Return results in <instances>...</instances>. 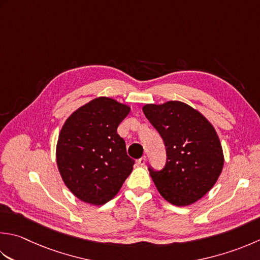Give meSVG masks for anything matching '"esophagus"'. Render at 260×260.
I'll return each mask as SVG.
<instances>
[{"label": "esophagus", "mask_w": 260, "mask_h": 260, "mask_svg": "<svg viewBox=\"0 0 260 260\" xmlns=\"http://www.w3.org/2000/svg\"><path fill=\"white\" fill-rule=\"evenodd\" d=\"M145 162H146V156L145 155H143L142 157H140L139 160H137V164H139L140 166H144Z\"/></svg>", "instance_id": "esophagus-1"}]
</instances>
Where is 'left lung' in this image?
Masks as SVG:
<instances>
[{
	"label": "left lung",
	"mask_w": 260,
	"mask_h": 260,
	"mask_svg": "<svg viewBox=\"0 0 260 260\" xmlns=\"http://www.w3.org/2000/svg\"><path fill=\"white\" fill-rule=\"evenodd\" d=\"M143 113L159 132L167 151L164 169L149 167L156 189L176 206L201 200L215 185L224 165L214 127L200 111L181 101L145 105Z\"/></svg>",
	"instance_id": "8db88e82"
}]
</instances>
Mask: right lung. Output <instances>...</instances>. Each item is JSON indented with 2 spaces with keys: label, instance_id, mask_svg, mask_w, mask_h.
<instances>
[{
  "label": "right lung",
  "instance_id": "add662e5",
  "mask_svg": "<svg viewBox=\"0 0 260 260\" xmlns=\"http://www.w3.org/2000/svg\"><path fill=\"white\" fill-rule=\"evenodd\" d=\"M131 108L107 96L80 107L64 123L56 145V162L66 187L92 205L117 195L135 161L127 155L117 127Z\"/></svg>",
  "mask_w": 260,
  "mask_h": 260
}]
</instances>
